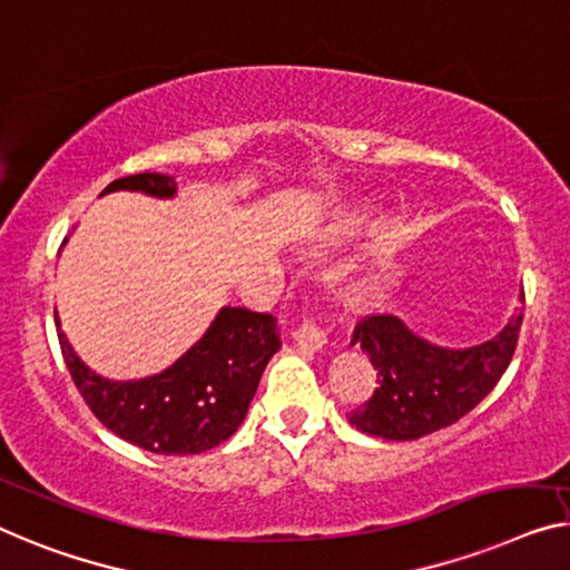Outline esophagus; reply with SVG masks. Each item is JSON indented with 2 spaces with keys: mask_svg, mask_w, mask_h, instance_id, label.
Segmentation results:
<instances>
[{
  "mask_svg": "<svg viewBox=\"0 0 570 570\" xmlns=\"http://www.w3.org/2000/svg\"><path fill=\"white\" fill-rule=\"evenodd\" d=\"M294 343L304 347V351H322L327 345V333L320 325H314L312 320H304L299 327L292 333Z\"/></svg>",
  "mask_w": 570,
  "mask_h": 570,
  "instance_id": "34e87169",
  "label": "esophagus"
}]
</instances>
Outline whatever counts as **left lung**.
I'll return each mask as SVG.
<instances>
[{
	"instance_id": "left-lung-1",
	"label": "left lung",
	"mask_w": 570,
	"mask_h": 570,
	"mask_svg": "<svg viewBox=\"0 0 570 570\" xmlns=\"http://www.w3.org/2000/svg\"><path fill=\"white\" fill-rule=\"evenodd\" d=\"M524 304V292H520ZM522 327V307L487 343L445 347L414 335L392 312L363 317L353 343L368 355L379 386L347 414L355 430L384 440H417L469 414L502 379Z\"/></svg>"
}]
</instances>
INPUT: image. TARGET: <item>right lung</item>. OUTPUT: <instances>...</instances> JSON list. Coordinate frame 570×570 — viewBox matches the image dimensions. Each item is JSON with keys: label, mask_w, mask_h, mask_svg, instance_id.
I'll return each mask as SVG.
<instances>
[{"label": "right lung", "mask_w": 570, "mask_h": 570, "mask_svg": "<svg viewBox=\"0 0 570 570\" xmlns=\"http://www.w3.org/2000/svg\"><path fill=\"white\" fill-rule=\"evenodd\" d=\"M112 191L174 199L176 178L135 174L117 178L101 194ZM56 325L61 327L58 314ZM58 343L76 389L107 430L158 455H197L235 435L282 337L271 314L223 307L181 358L138 381L99 376L73 353L61 330Z\"/></svg>", "instance_id": "add662e5"}]
</instances>
